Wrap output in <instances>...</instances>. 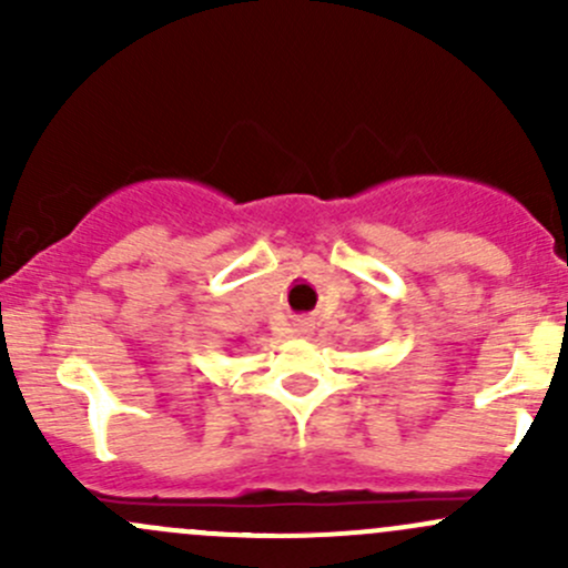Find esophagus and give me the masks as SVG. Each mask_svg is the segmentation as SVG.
<instances>
[{"label":"esophagus","mask_w":568,"mask_h":568,"mask_svg":"<svg viewBox=\"0 0 568 568\" xmlns=\"http://www.w3.org/2000/svg\"><path fill=\"white\" fill-rule=\"evenodd\" d=\"M311 332H313L311 321H300V324H294V335L305 337V335H311Z\"/></svg>","instance_id":"obj_1"}]
</instances>
